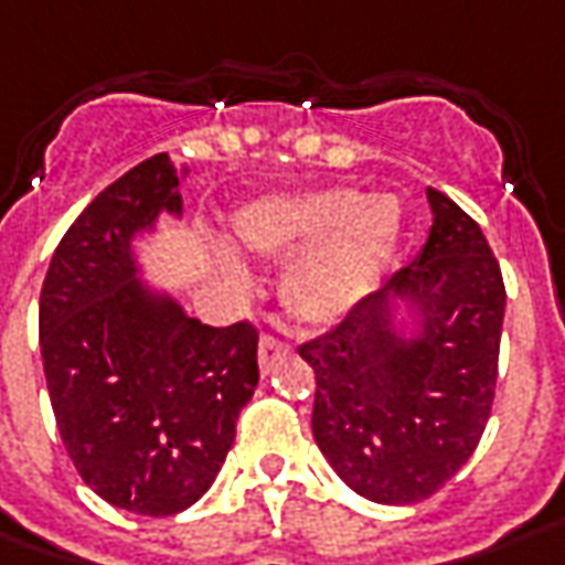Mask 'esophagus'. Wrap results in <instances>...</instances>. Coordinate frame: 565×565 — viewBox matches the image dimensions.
I'll return each instance as SVG.
<instances>
[{"label": "esophagus", "instance_id": "1", "mask_svg": "<svg viewBox=\"0 0 565 565\" xmlns=\"http://www.w3.org/2000/svg\"><path fill=\"white\" fill-rule=\"evenodd\" d=\"M284 355H287V347H284L281 340H275L268 333L259 340V367H263V374H268L275 364L281 362Z\"/></svg>", "mask_w": 565, "mask_h": 565}]
</instances>
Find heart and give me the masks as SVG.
<instances>
[{"label":"heart","instance_id":"b5f03b06","mask_svg":"<svg viewBox=\"0 0 565 565\" xmlns=\"http://www.w3.org/2000/svg\"><path fill=\"white\" fill-rule=\"evenodd\" d=\"M402 228V210L390 194L362 198L355 188H315L271 194L234 213L241 250L263 259L300 256L281 278L284 309L302 324H331L362 306L377 287ZM218 275L247 290L244 266L222 256Z\"/></svg>","mask_w":565,"mask_h":565}]
</instances>
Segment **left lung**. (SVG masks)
Wrapping results in <instances>:
<instances>
[{"instance_id": "left-lung-1", "label": "left lung", "mask_w": 565, "mask_h": 565, "mask_svg": "<svg viewBox=\"0 0 565 565\" xmlns=\"http://www.w3.org/2000/svg\"><path fill=\"white\" fill-rule=\"evenodd\" d=\"M424 250L331 333L299 347L315 371L312 433L352 492L417 504L470 460L489 424L504 278L482 228L427 188Z\"/></svg>"}]
</instances>
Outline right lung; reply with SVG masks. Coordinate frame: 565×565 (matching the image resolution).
I'll return each mask as SVG.
<instances>
[{
  "mask_svg": "<svg viewBox=\"0 0 565 565\" xmlns=\"http://www.w3.org/2000/svg\"><path fill=\"white\" fill-rule=\"evenodd\" d=\"M179 182L157 153L107 185L61 237L40 297L61 443L92 492L141 516H172L213 486L259 383L253 324H201L141 281L132 241L182 216Z\"/></svg>",
  "mask_w": 565,
  "mask_h": 565,
  "instance_id": "add662e5",
  "label": "right lung"
}]
</instances>
